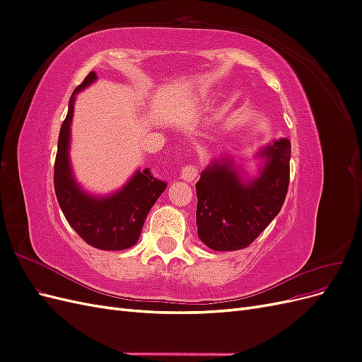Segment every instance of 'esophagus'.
Listing matches in <instances>:
<instances>
[{
    "label": "esophagus",
    "mask_w": 362,
    "mask_h": 362,
    "mask_svg": "<svg viewBox=\"0 0 362 362\" xmlns=\"http://www.w3.org/2000/svg\"><path fill=\"white\" fill-rule=\"evenodd\" d=\"M180 175L184 181L193 182L196 180V177H198V169H196L193 164H185V166H182Z\"/></svg>",
    "instance_id": "34e87169"
}]
</instances>
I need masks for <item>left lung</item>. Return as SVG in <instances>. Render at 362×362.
Wrapping results in <instances>:
<instances>
[{"instance_id": "left-lung-1", "label": "left lung", "mask_w": 362, "mask_h": 362, "mask_svg": "<svg viewBox=\"0 0 362 362\" xmlns=\"http://www.w3.org/2000/svg\"><path fill=\"white\" fill-rule=\"evenodd\" d=\"M266 157L261 175L245 182L231 161L211 163L196 182V225L202 242L214 250L247 247L281 211L290 184L291 145L273 141L259 152Z\"/></svg>"}]
</instances>
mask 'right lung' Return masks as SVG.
I'll list each match as a JSON object with an SVG mask.
<instances>
[{
	"mask_svg": "<svg viewBox=\"0 0 362 362\" xmlns=\"http://www.w3.org/2000/svg\"><path fill=\"white\" fill-rule=\"evenodd\" d=\"M95 80L96 74L92 71L76 86L69 100V110L60 128L54 163V190L68 223L87 245L101 250H124L137 243L145 218L160 194L166 190L168 182L156 178L148 168L144 172L139 170L122 190L108 198L86 194L76 185L68 152L74 101L75 93Z\"/></svg>",
	"mask_w": 362,
	"mask_h": 362,
	"instance_id": "right-lung-1",
	"label": "right lung"
}]
</instances>
